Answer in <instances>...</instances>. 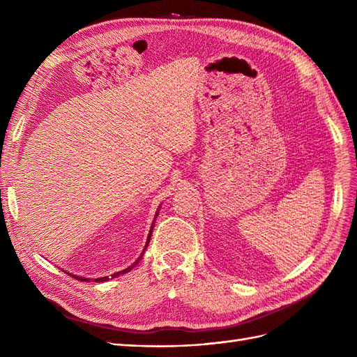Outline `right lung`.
<instances>
[{"label": "right lung", "instance_id": "1", "mask_svg": "<svg viewBox=\"0 0 357 357\" xmlns=\"http://www.w3.org/2000/svg\"><path fill=\"white\" fill-rule=\"evenodd\" d=\"M159 208H160V207H159ZM159 208H158V211H156V214H155V220H156L158 214H159ZM155 220H153V223H152V228H150V232H149V235H147V241H146V245H144V248H143V253L139 255V257L137 259V261H135L131 266H128V268L122 269V271L114 273L112 277H100V278H93V282H95V283H102V282H107V280H110V278H116V277H119V275L126 274V273L131 271V269H132L135 265H138V262L142 261V257H143V255H144V250H146L147 245H149V243H150V236H152V231H153V226H155ZM70 275H71V274H70ZM73 277H74V278H77V280H80V282H91V278H86V277H79V275H73Z\"/></svg>", "mask_w": 357, "mask_h": 357}]
</instances>
